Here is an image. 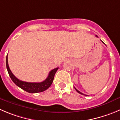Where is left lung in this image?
I'll use <instances>...</instances> for the list:
<instances>
[{"label": "left lung", "mask_w": 120, "mask_h": 120, "mask_svg": "<svg viewBox=\"0 0 120 120\" xmlns=\"http://www.w3.org/2000/svg\"><path fill=\"white\" fill-rule=\"evenodd\" d=\"M96 37H98V36H97V35H96ZM102 42H103V43H104V42H103V41H102ZM75 89H76V91H77V92H78V93H79V94H81V95H85V96H87V95H85V94H83V93L80 92V91H79V90H78V89H76V88H75Z\"/></svg>", "instance_id": "8db88e82"}]
</instances>
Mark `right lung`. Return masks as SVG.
Returning a JSON list of instances; mask_svg holds the SVG:
<instances>
[{"instance_id": "add662e5", "label": "right lung", "mask_w": 120, "mask_h": 120, "mask_svg": "<svg viewBox=\"0 0 120 120\" xmlns=\"http://www.w3.org/2000/svg\"><path fill=\"white\" fill-rule=\"evenodd\" d=\"M6 68H7L8 71L9 75L11 78L12 81L14 83L19 87L20 88L23 90H25L26 92L29 93H38L43 92L47 90L52 84V81L54 80L55 73H56L57 70H58L59 68L54 69L53 70H51L47 78L45 80L41 82H26L20 80L18 78L15 76L12 73L9 69L8 65V55L6 56Z\"/></svg>"}]
</instances>
